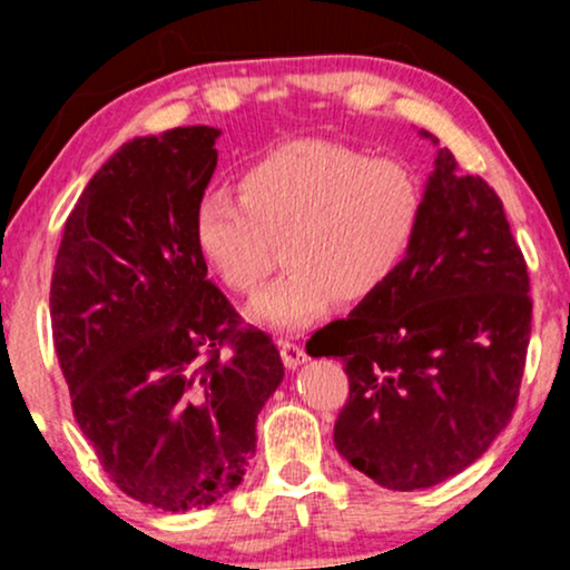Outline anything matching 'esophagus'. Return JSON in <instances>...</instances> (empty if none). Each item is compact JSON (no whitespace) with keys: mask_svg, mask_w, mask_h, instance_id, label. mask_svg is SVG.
<instances>
[{"mask_svg":"<svg viewBox=\"0 0 570 570\" xmlns=\"http://www.w3.org/2000/svg\"><path fill=\"white\" fill-rule=\"evenodd\" d=\"M281 358H284L286 367L294 370V367H299V364L305 362L307 353H305L303 345L294 343V340H284V343H281Z\"/></svg>","mask_w":570,"mask_h":570,"instance_id":"34e87169","label":"esophagus"}]
</instances>
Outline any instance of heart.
I'll return each instance as SVG.
<instances>
[{
    "instance_id": "obj_1",
    "label": "heart",
    "mask_w": 570,
    "mask_h": 570,
    "mask_svg": "<svg viewBox=\"0 0 570 570\" xmlns=\"http://www.w3.org/2000/svg\"><path fill=\"white\" fill-rule=\"evenodd\" d=\"M238 198L214 189L193 214L203 263L227 289H259L276 246L289 271L254 299L248 316L303 330L337 297L364 303L396 276L423 219V189L394 158L326 139H297L246 163Z\"/></svg>"
}]
</instances>
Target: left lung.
Instances as JSON below:
<instances>
[{"instance_id": "8db88e82", "label": "left lung", "mask_w": 570, "mask_h": 570, "mask_svg": "<svg viewBox=\"0 0 570 570\" xmlns=\"http://www.w3.org/2000/svg\"><path fill=\"white\" fill-rule=\"evenodd\" d=\"M528 289L495 189L458 174L440 149L410 257L375 297L311 337V356H340L348 375L340 455L391 490L431 488L474 463L517 407Z\"/></svg>"}]
</instances>
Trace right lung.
I'll return each instance as SVG.
<instances>
[{
	"label": "right lung",
	"mask_w": 570,
	"mask_h": 570,
	"mask_svg": "<svg viewBox=\"0 0 570 570\" xmlns=\"http://www.w3.org/2000/svg\"><path fill=\"white\" fill-rule=\"evenodd\" d=\"M217 136L187 126L122 144L71 208L50 281L75 421L109 480L163 512L244 480L284 377L273 337L244 324L193 240Z\"/></svg>",
	"instance_id": "1"
}]
</instances>
